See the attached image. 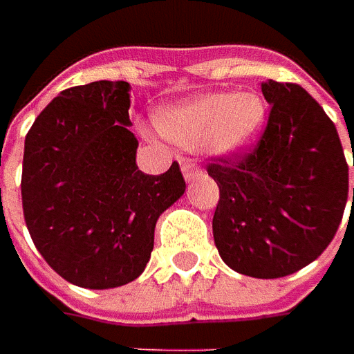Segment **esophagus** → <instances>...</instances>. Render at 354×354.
Returning a JSON list of instances; mask_svg holds the SVG:
<instances>
[{"label":"esophagus","mask_w":354,"mask_h":354,"mask_svg":"<svg viewBox=\"0 0 354 354\" xmlns=\"http://www.w3.org/2000/svg\"><path fill=\"white\" fill-rule=\"evenodd\" d=\"M181 171H183L185 179H187V181L195 179L198 173H201V169H198L197 165H195L193 161H189V159H183V161H181Z\"/></svg>","instance_id":"esophagus-1"}]
</instances>
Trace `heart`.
Instances as JSON below:
<instances>
[{"mask_svg":"<svg viewBox=\"0 0 354 354\" xmlns=\"http://www.w3.org/2000/svg\"><path fill=\"white\" fill-rule=\"evenodd\" d=\"M264 120V102L258 96L211 92L161 110L156 126L163 138L187 149L238 156L256 142Z\"/></svg>","mask_w":354,"mask_h":354,"instance_id":"1","label":"heart"}]
</instances>
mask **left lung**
Here are the masks:
<instances>
[{
    "label": "left lung",
    "instance_id": "left-lung-1",
    "mask_svg": "<svg viewBox=\"0 0 354 354\" xmlns=\"http://www.w3.org/2000/svg\"><path fill=\"white\" fill-rule=\"evenodd\" d=\"M262 94L272 110L260 142L207 171L221 189L212 216L221 258L238 274L274 279L311 264L333 240L348 165L335 124L299 84L268 80Z\"/></svg>",
    "mask_w": 354,
    "mask_h": 354
}]
</instances>
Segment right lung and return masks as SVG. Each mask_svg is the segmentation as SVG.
Wrapping results in <instances>:
<instances>
[{"mask_svg": "<svg viewBox=\"0 0 354 354\" xmlns=\"http://www.w3.org/2000/svg\"><path fill=\"white\" fill-rule=\"evenodd\" d=\"M129 84L98 80L62 90L25 138L21 198L37 250L61 278L110 290L138 278L157 218L185 193L179 163L138 169Z\"/></svg>", "mask_w": 354, "mask_h": 354, "instance_id": "1", "label": "right lung"}]
</instances>
